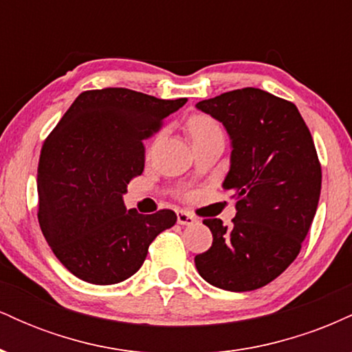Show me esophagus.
I'll return each instance as SVG.
<instances>
[{
	"mask_svg": "<svg viewBox=\"0 0 352 352\" xmlns=\"http://www.w3.org/2000/svg\"><path fill=\"white\" fill-rule=\"evenodd\" d=\"M177 221H179L180 225H187V227H190V225H195L197 223V218L192 215V213L188 212H177Z\"/></svg>",
	"mask_w": 352,
	"mask_h": 352,
	"instance_id": "1",
	"label": "esophagus"
}]
</instances>
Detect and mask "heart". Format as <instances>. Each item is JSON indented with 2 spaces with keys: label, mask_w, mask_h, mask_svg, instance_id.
I'll return each mask as SVG.
<instances>
[{
  "label": "heart",
  "mask_w": 352,
  "mask_h": 352,
  "mask_svg": "<svg viewBox=\"0 0 352 352\" xmlns=\"http://www.w3.org/2000/svg\"><path fill=\"white\" fill-rule=\"evenodd\" d=\"M185 127H187V132L192 140L207 135V134H210V132L220 131V127H218V124L215 122V120H213L212 117L204 116V114H195V116L190 117Z\"/></svg>",
  "instance_id": "obj_1"
}]
</instances>
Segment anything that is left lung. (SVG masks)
Segmentation results:
<instances>
[{"mask_svg": "<svg viewBox=\"0 0 352 352\" xmlns=\"http://www.w3.org/2000/svg\"><path fill=\"white\" fill-rule=\"evenodd\" d=\"M220 120L232 140L223 188L236 200L233 225L205 218L212 246L195 256L200 276L227 292H252L293 263L308 235L321 164L308 125L289 100L256 87L197 104Z\"/></svg>", "mask_w": 352, "mask_h": 352, "instance_id": "8db88e82", "label": "left lung"}]
</instances>
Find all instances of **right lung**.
Masks as SVG:
<instances>
[{"label": "right lung", "instance_id": "right-lung-1", "mask_svg": "<svg viewBox=\"0 0 352 352\" xmlns=\"http://www.w3.org/2000/svg\"><path fill=\"white\" fill-rule=\"evenodd\" d=\"M187 102L125 87L84 91L44 140L38 165L39 227L56 258L92 285H116L144 263L172 210H127V184L144 172L142 140Z\"/></svg>", "mask_w": 352, "mask_h": 352}]
</instances>
